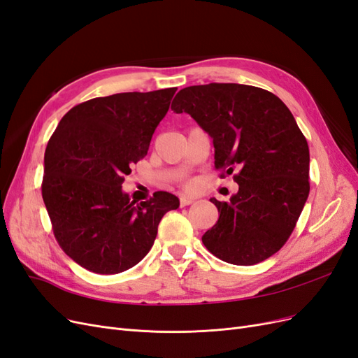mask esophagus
Masks as SVG:
<instances>
[{
	"label": "esophagus",
	"instance_id": "obj_1",
	"mask_svg": "<svg viewBox=\"0 0 358 358\" xmlns=\"http://www.w3.org/2000/svg\"><path fill=\"white\" fill-rule=\"evenodd\" d=\"M194 197H191V196H187V194H182L180 196V204L182 206H188V204H191V203H194Z\"/></svg>",
	"mask_w": 358,
	"mask_h": 358
}]
</instances>
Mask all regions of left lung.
<instances>
[{
    "instance_id": "obj_1",
    "label": "left lung",
    "mask_w": 358,
    "mask_h": 358,
    "mask_svg": "<svg viewBox=\"0 0 358 358\" xmlns=\"http://www.w3.org/2000/svg\"><path fill=\"white\" fill-rule=\"evenodd\" d=\"M171 110L188 113L212 137L215 167L236 171L239 185L229 201L210 199L220 218L203 234L204 246L236 266L272 257L309 196V148L294 116L275 94L239 83L188 86Z\"/></svg>"
}]
</instances>
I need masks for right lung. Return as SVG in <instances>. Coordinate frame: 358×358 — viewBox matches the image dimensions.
I'll use <instances>...</instances> for the list:
<instances>
[{
  "mask_svg": "<svg viewBox=\"0 0 358 358\" xmlns=\"http://www.w3.org/2000/svg\"><path fill=\"white\" fill-rule=\"evenodd\" d=\"M175 92H122L85 101L64 115L49 140L43 201L59 246L90 272L115 275L142 262L162 216L179 208V199L166 191L136 203L122 189Z\"/></svg>",
  "mask_w": 358,
  "mask_h": 358,
  "instance_id": "obj_1",
  "label": "right lung"
}]
</instances>
